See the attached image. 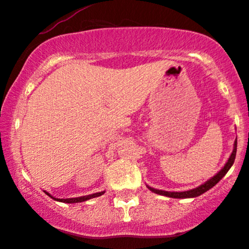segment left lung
I'll return each instance as SVG.
<instances>
[{
    "instance_id": "left-lung-1",
    "label": "left lung",
    "mask_w": 249,
    "mask_h": 249,
    "mask_svg": "<svg viewBox=\"0 0 249 249\" xmlns=\"http://www.w3.org/2000/svg\"><path fill=\"white\" fill-rule=\"evenodd\" d=\"M236 146H237V139H235V142H234L233 152H231V156H229L228 160H227V163L225 164V166H223V168L221 169V170L218 171L216 175H214V176H213L212 178H209L208 181L204 182L203 184L198 185L197 188H194V189H190V190H187V191H165V190L155 189V188H151V187H149V185H146L147 189L151 190L152 193L158 194V195L166 196V197H173V198H193V197H197V196L202 195V194H204V193H206V191H208L209 189H212V188L214 187V185H216L217 183L223 178V176H225V175L228 173V170L231 168V165L234 164V160H235Z\"/></svg>"
}]
</instances>
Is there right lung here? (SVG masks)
<instances>
[{"label":"right lung","instance_id":"obj_1","mask_svg":"<svg viewBox=\"0 0 249 249\" xmlns=\"http://www.w3.org/2000/svg\"><path fill=\"white\" fill-rule=\"evenodd\" d=\"M45 194L46 195H48L49 197L53 198L54 201L64 202V203H79V202H84L87 200H91V198L98 197V196H102L103 194H105V191H100V193H94V194H91V195L80 196V197H73V198H56V197H54V196H52L49 193H47V191H45Z\"/></svg>","mask_w":249,"mask_h":249}]
</instances>
